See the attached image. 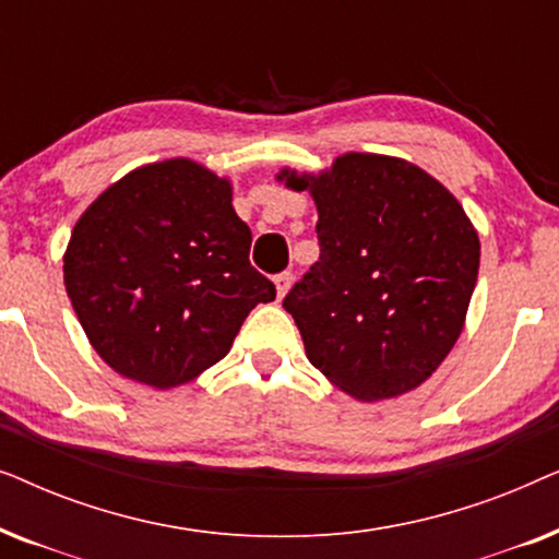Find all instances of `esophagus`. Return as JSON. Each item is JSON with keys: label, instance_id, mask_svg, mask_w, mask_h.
<instances>
[{"label": "esophagus", "instance_id": "1", "mask_svg": "<svg viewBox=\"0 0 559 559\" xmlns=\"http://www.w3.org/2000/svg\"><path fill=\"white\" fill-rule=\"evenodd\" d=\"M293 272H280L277 277H274V287H277V297H285L289 285H293Z\"/></svg>", "mask_w": 559, "mask_h": 559}]
</instances>
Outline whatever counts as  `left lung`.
<instances>
[{"instance_id": "8db88e82", "label": "left lung", "mask_w": 559, "mask_h": 559, "mask_svg": "<svg viewBox=\"0 0 559 559\" xmlns=\"http://www.w3.org/2000/svg\"><path fill=\"white\" fill-rule=\"evenodd\" d=\"M282 178L318 205L320 259L282 300L310 364L364 402L412 392L463 331L476 228L453 193L396 157L348 152L318 178Z\"/></svg>"}]
</instances>
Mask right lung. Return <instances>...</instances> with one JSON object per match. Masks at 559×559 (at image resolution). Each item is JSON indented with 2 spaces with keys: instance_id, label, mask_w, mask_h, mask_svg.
<instances>
[{
  "instance_id": "add662e5",
  "label": "right lung",
  "mask_w": 559,
  "mask_h": 559,
  "mask_svg": "<svg viewBox=\"0 0 559 559\" xmlns=\"http://www.w3.org/2000/svg\"><path fill=\"white\" fill-rule=\"evenodd\" d=\"M231 182L165 159L106 188L71 234L63 277L96 354L121 377L180 386L228 354L277 289L249 262Z\"/></svg>"
}]
</instances>
